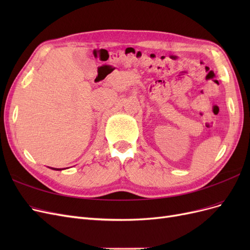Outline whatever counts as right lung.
<instances>
[{"label":"right lung","mask_w":250,"mask_h":250,"mask_svg":"<svg viewBox=\"0 0 250 250\" xmlns=\"http://www.w3.org/2000/svg\"><path fill=\"white\" fill-rule=\"evenodd\" d=\"M55 170H60V169H55Z\"/></svg>","instance_id":"add662e5"}]
</instances>
